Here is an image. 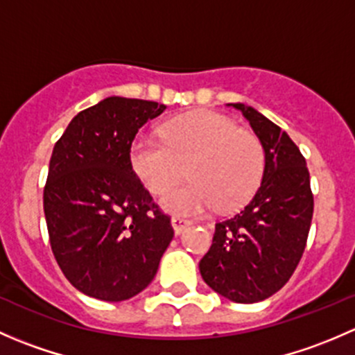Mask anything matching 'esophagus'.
I'll use <instances>...</instances> for the list:
<instances>
[{
    "label": "esophagus",
    "mask_w": 355,
    "mask_h": 355,
    "mask_svg": "<svg viewBox=\"0 0 355 355\" xmlns=\"http://www.w3.org/2000/svg\"><path fill=\"white\" fill-rule=\"evenodd\" d=\"M191 223H192V221L187 220V218H184V216H173V218H171V227H173L175 234H177V235L182 234V232H184L185 228H187Z\"/></svg>",
    "instance_id": "34e87169"
}]
</instances>
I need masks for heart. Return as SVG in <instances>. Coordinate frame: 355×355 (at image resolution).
<instances>
[{
  "label": "heart",
  "instance_id": "heart-1",
  "mask_svg": "<svg viewBox=\"0 0 355 355\" xmlns=\"http://www.w3.org/2000/svg\"><path fill=\"white\" fill-rule=\"evenodd\" d=\"M132 168L151 194H163L185 173L192 180L161 199L166 211L200 214L244 204L263 178L266 151L252 132L214 111L164 125L163 139L142 135L132 146Z\"/></svg>",
  "mask_w": 355,
  "mask_h": 355
}]
</instances>
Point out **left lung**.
<instances>
[{
	"label": "left lung",
	"instance_id": "obj_1",
	"mask_svg": "<svg viewBox=\"0 0 355 355\" xmlns=\"http://www.w3.org/2000/svg\"><path fill=\"white\" fill-rule=\"evenodd\" d=\"M232 106L242 111L263 142L266 164L252 199L216 223L199 271L220 295L252 304L278 292L295 271L306 249L314 198L306 157L287 132L250 106Z\"/></svg>",
	"mask_w": 355,
	"mask_h": 355
}]
</instances>
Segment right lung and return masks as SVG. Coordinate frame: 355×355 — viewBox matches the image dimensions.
I'll return each instance as SVG.
<instances>
[{"label":"right lung","mask_w":355,"mask_h":355,"mask_svg":"<svg viewBox=\"0 0 355 355\" xmlns=\"http://www.w3.org/2000/svg\"><path fill=\"white\" fill-rule=\"evenodd\" d=\"M164 110L106 98L80 111L53 148L42 196L49 244L67 280L85 295L108 302L137 295L173 239L170 216L130 161L137 132Z\"/></svg>","instance_id":"right-lung-1"}]
</instances>
